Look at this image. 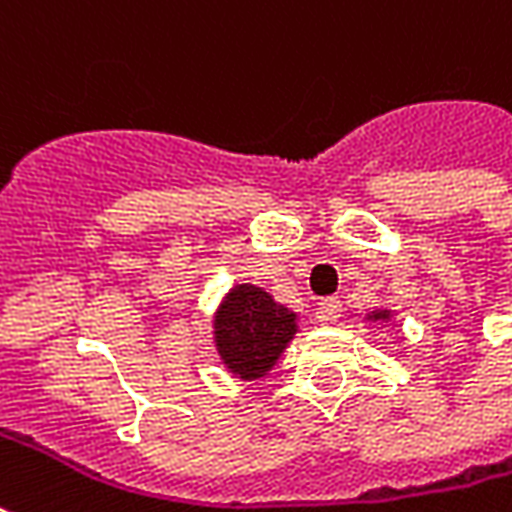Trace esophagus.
Masks as SVG:
<instances>
[{
    "mask_svg": "<svg viewBox=\"0 0 512 512\" xmlns=\"http://www.w3.org/2000/svg\"><path fill=\"white\" fill-rule=\"evenodd\" d=\"M342 317V301L339 298H323L320 309H317V320L320 323H336Z\"/></svg>",
    "mask_w": 512,
    "mask_h": 512,
    "instance_id": "esophagus-1",
    "label": "esophagus"
}]
</instances>
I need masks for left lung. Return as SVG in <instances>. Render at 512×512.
<instances>
[{
    "instance_id": "obj_1",
    "label": "left lung",
    "mask_w": 512,
    "mask_h": 512,
    "mask_svg": "<svg viewBox=\"0 0 512 512\" xmlns=\"http://www.w3.org/2000/svg\"><path fill=\"white\" fill-rule=\"evenodd\" d=\"M391 317H393L391 309H374V312L366 314V320H369V323H388Z\"/></svg>"
}]
</instances>
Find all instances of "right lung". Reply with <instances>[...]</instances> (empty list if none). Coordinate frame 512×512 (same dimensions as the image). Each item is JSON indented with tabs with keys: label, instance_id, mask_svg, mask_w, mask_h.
Returning a JSON list of instances; mask_svg holds the SVG:
<instances>
[{
	"label": "right lung",
	"instance_id": "obj_1",
	"mask_svg": "<svg viewBox=\"0 0 512 512\" xmlns=\"http://www.w3.org/2000/svg\"><path fill=\"white\" fill-rule=\"evenodd\" d=\"M298 333V314L257 285H233L214 312L219 361L244 382L266 377Z\"/></svg>",
	"mask_w": 512,
	"mask_h": 512
}]
</instances>
